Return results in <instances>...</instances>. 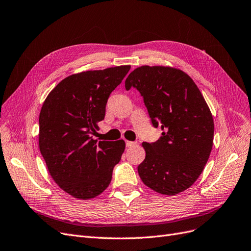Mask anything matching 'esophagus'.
<instances>
[{
    "mask_svg": "<svg viewBox=\"0 0 251 251\" xmlns=\"http://www.w3.org/2000/svg\"><path fill=\"white\" fill-rule=\"evenodd\" d=\"M136 143H134V142H130V141H126V147H128V148H130V147H132V146H134Z\"/></svg>",
    "mask_w": 251,
    "mask_h": 251,
    "instance_id": "34e87169",
    "label": "esophagus"
}]
</instances>
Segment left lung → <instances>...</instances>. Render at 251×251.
I'll use <instances>...</instances> for the list:
<instances>
[{"instance_id":"obj_1","label":"left lung","mask_w":251,"mask_h":251,"mask_svg":"<svg viewBox=\"0 0 251 251\" xmlns=\"http://www.w3.org/2000/svg\"><path fill=\"white\" fill-rule=\"evenodd\" d=\"M136 88L154 127L163 131L157 142L143 143L145 160L137 172L146 186L175 196L198 180L209 159L214 121L207 102L192 78L168 66H141L125 80Z\"/></svg>"}]
</instances>
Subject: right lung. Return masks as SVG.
Wrapping results in <instances>:
<instances>
[{
	"label": "right lung",
	"mask_w": 251,
	"mask_h": 251,
	"mask_svg": "<svg viewBox=\"0 0 251 251\" xmlns=\"http://www.w3.org/2000/svg\"><path fill=\"white\" fill-rule=\"evenodd\" d=\"M130 65L72 74L43 102L39 115V149L50 175L73 198L90 200L103 192L121 160L125 142L93 138L104 119L107 99Z\"/></svg>",
	"instance_id": "obj_1"
}]
</instances>
